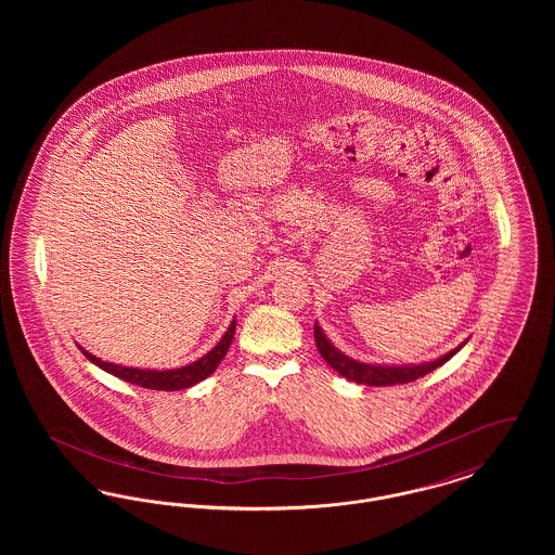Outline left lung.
<instances>
[{"instance_id":"left-lung-1","label":"left lung","mask_w":555,"mask_h":555,"mask_svg":"<svg viewBox=\"0 0 555 555\" xmlns=\"http://www.w3.org/2000/svg\"><path fill=\"white\" fill-rule=\"evenodd\" d=\"M314 339H317L318 351L324 358V362L345 376L347 380L360 383V385H369V387H387V385H403V383H412L416 378H421L424 374L433 372L439 366H443L449 358H453L464 345H457L455 349H451L446 356L433 360V362H424V364H403V366H389V364H366V362H358L349 356H345L344 351H339L335 345L331 344V339L324 335L322 326L314 324Z\"/></svg>"}]
</instances>
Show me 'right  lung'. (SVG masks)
I'll use <instances>...</instances> for the list:
<instances>
[{
	"instance_id": "right-lung-1",
	"label": "right lung",
	"mask_w": 555,
	"mask_h": 555,
	"mask_svg": "<svg viewBox=\"0 0 555 555\" xmlns=\"http://www.w3.org/2000/svg\"><path fill=\"white\" fill-rule=\"evenodd\" d=\"M237 328V320H233L227 328V333L222 335V339L211 347L206 356H202L199 360L181 366V369L172 370H145L132 369V366H120V364H112V362H104L102 358L89 353L85 347H80V351L85 353V358L89 362H93L95 366L106 370L109 374L137 385V387H145V389H156V391H181L186 387H193L195 383L208 378L214 370L218 369V364L222 362V358L227 356L229 347L233 344V335Z\"/></svg>"
}]
</instances>
